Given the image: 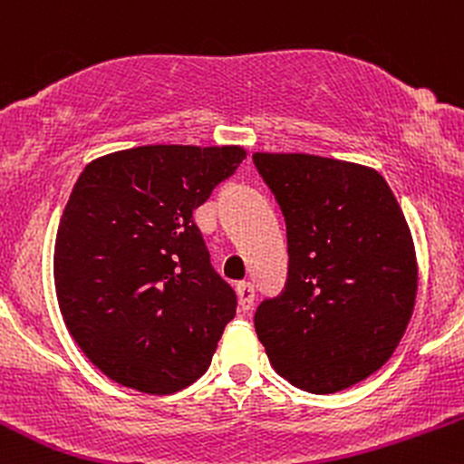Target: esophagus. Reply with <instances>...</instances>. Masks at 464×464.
Masks as SVG:
<instances>
[{"label":"esophagus","instance_id":"34e87169","mask_svg":"<svg viewBox=\"0 0 464 464\" xmlns=\"http://www.w3.org/2000/svg\"><path fill=\"white\" fill-rule=\"evenodd\" d=\"M237 299H239V307H242L244 312H248L250 307H253L255 287L250 281H242V284H237Z\"/></svg>","mask_w":464,"mask_h":464}]
</instances>
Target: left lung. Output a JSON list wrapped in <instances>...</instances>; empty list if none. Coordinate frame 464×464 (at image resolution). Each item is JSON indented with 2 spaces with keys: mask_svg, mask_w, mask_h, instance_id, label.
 Instances as JSON below:
<instances>
[{
  "mask_svg": "<svg viewBox=\"0 0 464 464\" xmlns=\"http://www.w3.org/2000/svg\"><path fill=\"white\" fill-rule=\"evenodd\" d=\"M285 220L287 279L255 332L284 380L329 395L386 364L417 299L401 207L375 169L314 154H253Z\"/></svg>",
  "mask_w": 464,
  "mask_h": 464,
  "instance_id": "1",
  "label": "left lung"
}]
</instances>
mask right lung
<instances>
[{"instance_id":"obj_1","label":"right lung","mask_w":464,"mask_h":464,"mask_svg":"<svg viewBox=\"0 0 464 464\" xmlns=\"http://www.w3.org/2000/svg\"><path fill=\"white\" fill-rule=\"evenodd\" d=\"M244 159L237 146H141L78 177L56 233L58 307L117 384L168 395L209 369L237 296L194 211Z\"/></svg>"}]
</instances>
